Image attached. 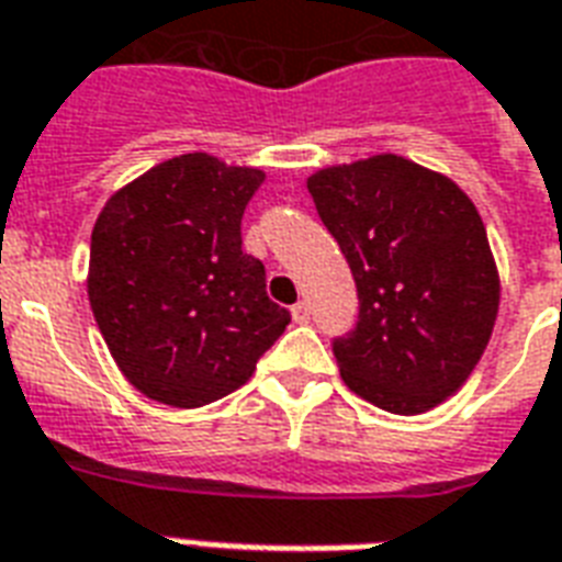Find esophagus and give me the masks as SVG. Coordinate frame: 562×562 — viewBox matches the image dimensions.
I'll use <instances>...</instances> for the list:
<instances>
[{"label": "esophagus", "instance_id": "1", "mask_svg": "<svg viewBox=\"0 0 562 562\" xmlns=\"http://www.w3.org/2000/svg\"><path fill=\"white\" fill-rule=\"evenodd\" d=\"M293 319H296V323H307V319H311V307H307V302H296V305H293Z\"/></svg>", "mask_w": 562, "mask_h": 562}]
</instances>
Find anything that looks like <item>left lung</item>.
I'll return each mask as SVG.
<instances>
[{"label": "left lung", "instance_id": "obj_1", "mask_svg": "<svg viewBox=\"0 0 562 562\" xmlns=\"http://www.w3.org/2000/svg\"><path fill=\"white\" fill-rule=\"evenodd\" d=\"M307 192L358 286L356 331L335 340L346 387L391 415L441 406L486 352L501 305L474 201L396 154L319 168Z\"/></svg>", "mask_w": 562, "mask_h": 562}]
</instances>
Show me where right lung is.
Instances as JSON below:
<instances>
[{"instance_id":"right-lung-1","label":"right lung","mask_w":562,"mask_h":562,"mask_svg":"<svg viewBox=\"0 0 562 562\" xmlns=\"http://www.w3.org/2000/svg\"><path fill=\"white\" fill-rule=\"evenodd\" d=\"M263 171L218 156L159 162L105 201L91 231L88 302L126 382L175 408L216 403L290 323L243 251Z\"/></svg>"}]
</instances>
